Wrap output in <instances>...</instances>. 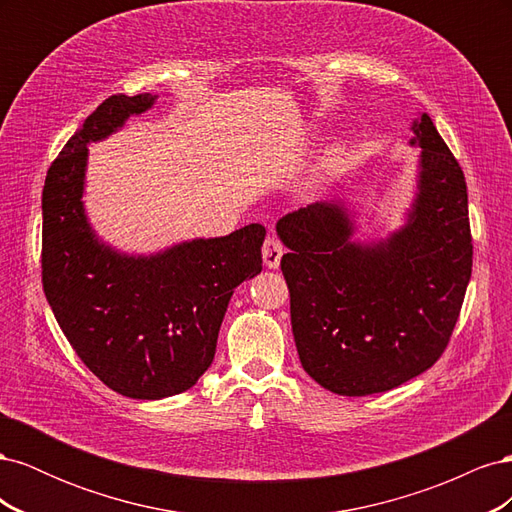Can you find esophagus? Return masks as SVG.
Returning <instances> with one entry per match:
<instances>
[{
	"mask_svg": "<svg viewBox=\"0 0 512 512\" xmlns=\"http://www.w3.org/2000/svg\"><path fill=\"white\" fill-rule=\"evenodd\" d=\"M284 256V247L275 237H267L265 245H262V260H265V267L277 269L280 267V260Z\"/></svg>",
	"mask_w": 512,
	"mask_h": 512,
	"instance_id": "1",
	"label": "esophagus"
}]
</instances>
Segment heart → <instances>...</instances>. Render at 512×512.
Here are the masks:
<instances>
[{
    "instance_id": "obj_1",
    "label": "heart",
    "mask_w": 512,
    "mask_h": 512,
    "mask_svg": "<svg viewBox=\"0 0 512 512\" xmlns=\"http://www.w3.org/2000/svg\"><path fill=\"white\" fill-rule=\"evenodd\" d=\"M339 158H342V149L339 147H331L327 153H324V158L320 162V175L331 173V170L337 166Z\"/></svg>"
}]
</instances>
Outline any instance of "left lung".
Masks as SVG:
<instances>
[{
	"instance_id": "obj_1",
	"label": "left lung",
	"mask_w": 512,
	"mask_h": 512,
	"mask_svg": "<svg viewBox=\"0 0 512 512\" xmlns=\"http://www.w3.org/2000/svg\"><path fill=\"white\" fill-rule=\"evenodd\" d=\"M416 194L406 224L371 243L354 239L342 200L277 222L282 273L303 369L324 389L391 391L440 359L472 275L466 177L427 113L412 121Z\"/></svg>"
}]
</instances>
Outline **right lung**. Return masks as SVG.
Returning <instances> with one entry per match:
<instances>
[{
    "label": "right lung",
    "mask_w": 512,
    "mask_h": 512,
    "mask_svg": "<svg viewBox=\"0 0 512 512\" xmlns=\"http://www.w3.org/2000/svg\"><path fill=\"white\" fill-rule=\"evenodd\" d=\"M158 96H111L91 113L46 173L42 286L74 352L108 389L164 399L192 389L213 363L232 292L262 271L267 230L192 239L156 254L100 241L85 213L89 143L104 141Z\"/></svg>",
    "instance_id": "right-lung-1"
}]
</instances>
